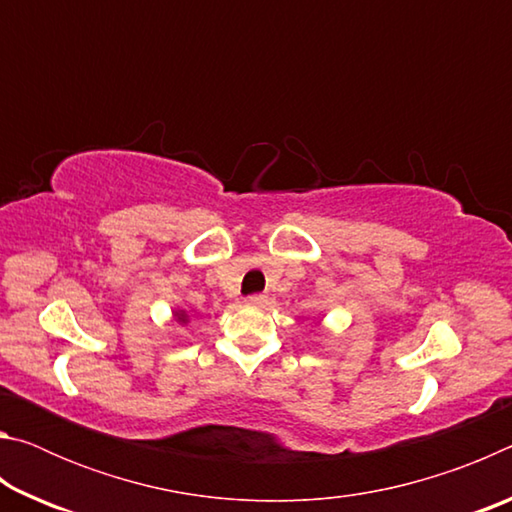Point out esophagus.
I'll use <instances>...</instances> for the list:
<instances>
[{
	"mask_svg": "<svg viewBox=\"0 0 512 512\" xmlns=\"http://www.w3.org/2000/svg\"><path fill=\"white\" fill-rule=\"evenodd\" d=\"M266 296L264 293H255V296H248L244 302L246 305H250V307H262V305H266Z\"/></svg>",
	"mask_w": 512,
	"mask_h": 512,
	"instance_id": "34e87169",
	"label": "esophagus"
}]
</instances>
